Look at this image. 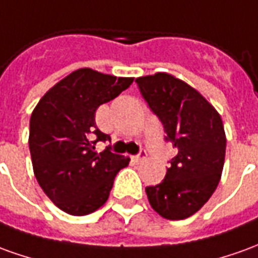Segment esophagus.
I'll return each mask as SVG.
<instances>
[{
  "label": "esophagus",
  "mask_w": 258,
  "mask_h": 258,
  "mask_svg": "<svg viewBox=\"0 0 258 258\" xmlns=\"http://www.w3.org/2000/svg\"><path fill=\"white\" fill-rule=\"evenodd\" d=\"M145 158H147V152H145L144 149H141V151H140V154L134 155L131 159H133V162H135V163H140V162H142Z\"/></svg>",
  "instance_id": "1"
}]
</instances>
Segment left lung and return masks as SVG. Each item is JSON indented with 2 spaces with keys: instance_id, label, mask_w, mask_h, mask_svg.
<instances>
[{
  "instance_id": "obj_1",
  "label": "left lung",
  "mask_w": 258,
  "mask_h": 258,
  "mask_svg": "<svg viewBox=\"0 0 258 258\" xmlns=\"http://www.w3.org/2000/svg\"><path fill=\"white\" fill-rule=\"evenodd\" d=\"M135 82L163 125L165 141L177 149L165 179L145 188L149 204L170 221L191 217L210 200L221 179L226 149L221 116L194 88L169 74L141 77Z\"/></svg>"
}]
</instances>
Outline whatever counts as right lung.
Returning <instances> with one entry per match:
<instances>
[{"mask_svg":"<svg viewBox=\"0 0 258 258\" xmlns=\"http://www.w3.org/2000/svg\"><path fill=\"white\" fill-rule=\"evenodd\" d=\"M133 78H116L81 68L61 79L40 99L30 117L29 149L33 170L47 197L70 215H88L107 201L116 174L130 159L110 145L96 127L95 114L125 91Z\"/></svg>","mask_w":258,"mask_h":258,"instance_id":"add662e5","label":"right lung"}]
</instances>
